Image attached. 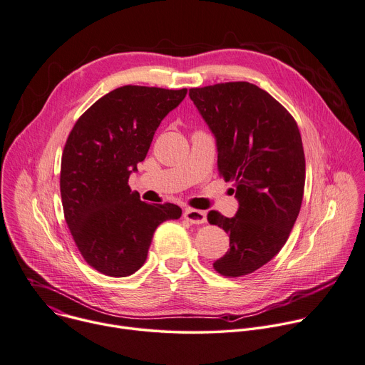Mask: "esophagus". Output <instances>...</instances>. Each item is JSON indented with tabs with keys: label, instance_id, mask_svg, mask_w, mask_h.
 Here are the masks:
<instances>
[{
	"label": "esophagus",
	"instance_id": "esophagus-1",
	"mask_svg": "<svg viewBox=\"0 0 365 365\" xmlns=\"http://www.w3.org/2000/svg\"><path fill=\"white\" fill-rule=\"evenodd\" d=\"M183 217L193 223V225H200V223H205L206 222V212L205 210H197V209H186L183 212Z\"/></svg>",
	"mask_w": 365,
	"mask_h": 365
}]
</instances>
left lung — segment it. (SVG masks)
<instances>
[{
    "label": "left lung",
    "mask_w": 365,
    "mask_h": 365,
    "mask_svg": "<svg viewBox=\"0 0 365 365\" xmlns=\"http://www.w3.org/2000/svg\"><path fill=\"white\" fill-rule=\"evenodd\" d=\"M216 139L217 169L239 207L233 217L209 212L229 235L227 252L213 268L223 277L252 274L285 245L298 217L305 156L297 121L269 93L248 81L189 90Z\"/></svg>",
    "instance_id": "1"
}]
</instances>
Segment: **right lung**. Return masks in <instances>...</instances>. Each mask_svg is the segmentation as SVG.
<instances>
[{
	"label": "right lung",
	"instance_id": "add662e5",
	"mask_svg": "<svg viewBox=\"0 0 365 365\" xmlns=\"http://www.w3.org/2000/svg\"><path fill=\"white\" fill-rule=\"evenodd\" d=\"M186 93L118 87L86 110L68 135L60 173L64 217L84 261L107 277L140 269L156 227L182 215L173 203L142 202L129 176L145 160L160 121Z\"/></svg>",
	"mask_w": 365,
	"mask_h": 365
}]
</instances>
